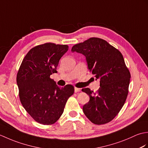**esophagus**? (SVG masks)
Returning a JSON list of instances; mask_svg holds the SVG:
<instances>
[{"label": "esophagus", "mask_w": 148, "mask_h": 148, "mask_svg": "<svg viewBox=\"0 0 148 148\" xmlns=\"http://www.w3.org/2000/svg\"><path fill=\"white\" fill-rule=\"evenodd\" d=\"M81 91V88H76V87H75L74 88V92H80Z\"/></svg>", "instance_id": "obj_1"}]
</instances>
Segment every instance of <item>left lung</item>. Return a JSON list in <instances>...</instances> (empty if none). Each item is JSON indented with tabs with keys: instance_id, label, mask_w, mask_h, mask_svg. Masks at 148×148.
Instances as JSON below:
<instances>
[{
	"instance_id": "1",
	"label": "left lung",
	"mask_w": 148,
	"mask_h": 148,
	"mask_svg": "<svg viewBox=\"0 0 148 148\" xmlns=\"http://www.w3.org/2000/svg\"><path fill=\"white\" fill-rule=\"evenodd\" d=\"M71 51L86 57L90 72L100 79L96 93L88 88L82 91L90 96L83 107L86 117L96 125L111 121L123 106L128 93L130 73L120 51L106 40L92 37L73 46Z\"/></svg>"
}]
</instances>
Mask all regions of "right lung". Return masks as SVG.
Instances as JSON below:
<instances>
[{"instance_id": "right-lung-1", "label": "right lung", "mask_w": 148, "mask_h": 148, "mask_svg": "<svg viewBox=\"0 0 148 148\" xmlns=\"http://www.w3.org/2000/svg\"><path fill=\"white\" fill-rule=\"evenodd\" d=\"M68 49L67 45L50 42L37 46L28 52L19 69L16 82L21 103L39 123H55L74 93L72 85L60 88L50 78Z\"/></svg>"}]
</instances>
